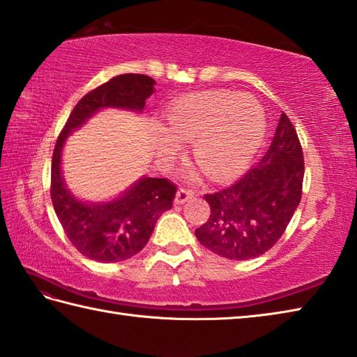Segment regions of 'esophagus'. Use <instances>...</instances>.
Instances as JSON below:
<instances>
[{"label": "esophagus", "mask_w": 357, "mask_h": 357, "mask_svg": "<svg viewBox=\"0 0 357 357\" xmlns=\"http://www.w3.org/2000/svg\"><path fill=\"white\" fill-rule=\"evenodd\" d=\"M194 191L192 189H188V188H180L177 194H176V203L177 205H183L185 202H188L189 199L194 197Z\"/></svg>", "instance_id": "esophagus-1"}]
</instances>
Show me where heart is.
<instances>
[{
	"label": "heart",
	"mask_w": 357,
	"mask_h": 357,
	"mask_svg": "<svg viewBox=\"0 0 357 357\" xmlns=\"http://www.w3.org/2000/svg\"><path fill=\"white\" fill-rule=\"evenodd\" d=\"M158 130V148L171 154L178 142H191V157L213 180L242 172L264 140L265 114L250 93L208 91L171 103Z\"/></svg>",
	"instance_id": "obj_1"
}]
</instances>
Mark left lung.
<instances>
[{"label": "left lung", "instance_id": "obj_1", "mask_svg": "<svg viewBox=\"0 0 357 357\" xmlns=\"http://www.w3.org/2000/svg\"><path fill=\"white\" fill-rule=\"evenodd\" d=\"M303 152L293 123L283 112L260 162L231 185L205 194L206 223L199 242L225 259L248 260L271 250L283 236L302 197Z\"/></svg>", "mask_w": 357, "mask_h": 357}]
</instances>
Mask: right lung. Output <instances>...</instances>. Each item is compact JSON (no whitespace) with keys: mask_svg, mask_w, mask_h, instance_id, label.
Listing matches in <instances>:
<instances>
[{"mask_svg":"<svg viewBox=\"0 0 357 357\" xmlns=\"http://www.w3.org/2000/svg\"><path fill=\"white\" fill-rule=\"evenodd\" d=\"M155 82L148 75L123 74L109 79L78 101L56 138L50 199L55 214L75 248L92 260L112 264L140 252L165 211L172 208L177 186L168 178L144 177L109 203H83L69 192L61 176V149L72 130L103 107L142 111L154 92Z\"/></svg>","mask_w":357,"mask_h":357,"instance_id":"1","label":"right lung"}]
</instances>
